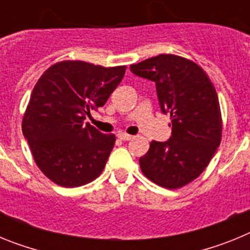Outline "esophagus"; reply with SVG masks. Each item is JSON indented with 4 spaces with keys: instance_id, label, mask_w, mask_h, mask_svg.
I'll use <instances>...</instances> for the list:
<instances>
[{
    "instance_id": "esophagus-1",
    "label": "esophagus",
    "mask_w": 250,
    "mask_h": 250,
    "mask_svg": "<svg viewBox=\"0 0 250 250\" xmlns=\"http://www.w3.org/2000/svg\"><path fill=\"white\" fill-rule=\"evenodd\" d=\"M118 138L120 139V140L127 141V140H131L132 136L129 135V134H125V132H120V134H118Z\"/></svg>"
}]
</instances>
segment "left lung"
Returning a JSON list of instances; mask_svg holds the SVG:
<instances>
[{"label": "left lung", "mask_w": 250, "mask_h": 250, "mask_svg": "<svg viewBox=\"0 0 250 250\" xmlns=\"http://www.w3.org/2000/svg\"><path fill=\"white\" fill-rule=\"evenodd\" d=\"M132 74L154 81L159 105L171 118L167 141H151L139 159L141 171L155 184L178 189L204 171L222 139L218 95L200 66L161 54L130 66Z\"/></svg>", "instance_id": "8db88e82"}]
</instances>
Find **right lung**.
Segmentation results:
<instances>
[{
    "instance_id": "1",
    "label": "right lung",
    "mask_w": 250,
    "mask_h": 250,
    "mask_svg": "<svg viewBox=\"0 0 250 250\" xmlns=\"http://www.w3.org/2000/svg\"><path fill=\"white\" fill-rule=\"evenodd\" d=\"M125 68L62 61L48 67L35 85L22 132L37 167L57 185L81 187L103 173L115 135L85 120L105 105Z\"/></svg>"
}]
</instances>
